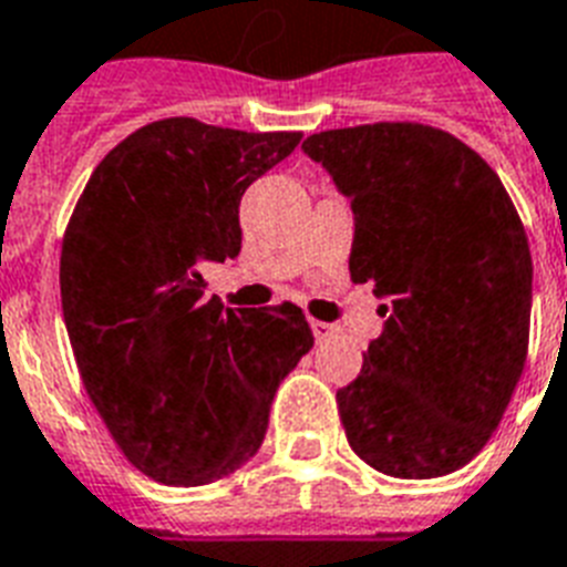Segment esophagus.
<instances>
[{
    "mask_svg": "<svg viewBox=\"0 0 567 567\" xmlns=\"http://www.w3.org/2000/svg\"><path fill=\"white\" fill-rule=\"evenodd\" d=\"M309 327H312V332H315V339L318 341H323V339H330L332 336V330H336V327H332V323H327V321H309Z\"/></svg>",
    "mask_w": 567,
    "mask_h": 567,
    "instance_id": "esophagus-1",
    "label": "esophagus"
}]
</instances>
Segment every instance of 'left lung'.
<instances>
[{
  "mask_svg": "<svg viewBox=\"0 0 567 567\" xmlns=\"http://www.w3.org/2000/svg\"><path fill=\"white\" fill-rule=\"evenodd\" d=\"M302 151L351 198V279L386 300L383 336L336 392L348 443L392 478L455 473L526 365L533 255L517 207L470 145L416 121L323 130Z\"/></svg>",
  "mask_w": 567,
  "mask_h": 567,
  "instance_id": "obj_1",
  "label": "left lung"
}]
</instances>
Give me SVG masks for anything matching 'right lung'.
I'll return each instance as SVG.
<instances>
[{"label": "right lung", "instance_id": "1", "mask_svg": "<svg viewBox=\"0 0 567 567\" xmlns=\"http://www.w3.org/2000/svg\"><path fill=\"white\" fill-rule=\"evenodd\" d=\"M302 133L151 121L97 163L62 237L73 360L121 455L214 485L265 440L279 380L312 351L300 306L223 309L202 265L240 252V198Z\"/></svg>", "mask_w": 567, "mask_h": 567}]
</instances>
